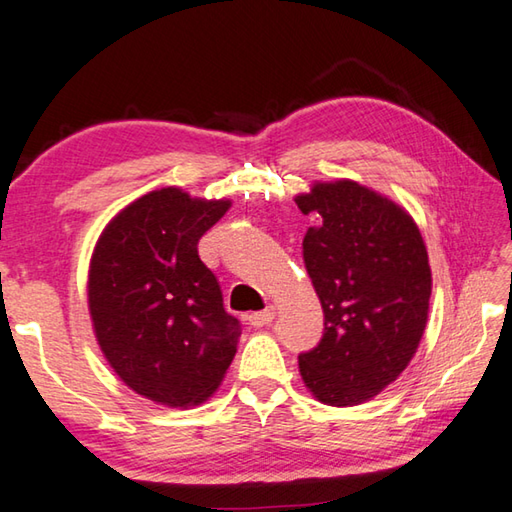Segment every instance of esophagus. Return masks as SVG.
I'll return each instance as SVG.
<instances>
[{
    "instance_id": "34e87169",
    "label": "esophagus",
    "mask_w": 512,
    "mask_h": 512,
    "mask_svg": "<svg viewBox=\"0 0 512 512\" xmlns=\"http://www.w3.org/2000/svg\"><path fill=\"white\" fill-rule=\"evenodd\" d=\"M273 319H275V308H266V310H259V313H250L248 324L253 328H262L273 322Z\"/></svg>"
}]
</instances>
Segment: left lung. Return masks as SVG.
Listing matches in <instances>:
<instances>
[{"label":"left lung","instance_id":"1","mask_svg":"<svg viewBox=\"0 0 512 512\" xmlns=\"http://www.w3.org/2000/svg\"><path fill=\"white\" fill-rule=\"evenodd\" d=\"M295 202L319 219L302 246L324 308V335L299 355V373L322 404H364L422 342L433 288L422 233L402 206L350 179L315 184Z\"/></svg>","mask_w":512,"mask_h":512}]
</instances>
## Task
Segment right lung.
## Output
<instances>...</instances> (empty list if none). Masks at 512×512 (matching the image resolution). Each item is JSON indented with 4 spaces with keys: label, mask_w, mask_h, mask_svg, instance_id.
I'll use <instances>...</instances> for the list:
<instances>
[{
    "label": "right lung",
    "mask_w": 512,
    "mask_h": 512,
    "mask_svg": "<svg viewBox=\"0 0 512 512\" xmlns=\"http://www.w3.org/2000/svg\"><path fill=\"white\" fill-rule=\"evenodd\" d=\"M230 208L168 186L117 213L88 270L95 337L119 379L157 404L206 402L242 335L197 244Z\"/></svg>",
    "instance_id": "right-lung-1"
}]
</instances>
